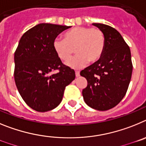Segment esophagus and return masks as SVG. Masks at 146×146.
<instances>
[{
	"mask_svg": "<svg viewBox=\"0 0 146 146\" xmlns=\"http://www.w3.org/2000/svg\"><path fill=\"white\" fill-rule=\"evenodd\" d=\"M75 75H76V77H79V76H80V72H79V71H76Z\"/></svg>",
	"mask_w": 146,
	"mask_h": 146,
	"instance_id": "obj_1",
	"label": "esophagus"
}]
</instances>
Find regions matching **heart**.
I'll return each instance as SVG.
<instances>
[{
    "instance_id": "obj_1",
    "label": "heart",
    "mask_w": 146,
    "mask_h": 146,
    "mask_svg": "<svg viewBox=\"0 0 146 146\" xmlns=\"http://www.w3.org/2000/svg\"><path fill=\"white\" fill-rule=\"evenodd\" d=\"M104 47V33L95 27H75L64 34V38H56L53 41L54 50L63 61H68L75 50L77 55L67 64L74 69L83 66L87 61H97L102 55Z\"/></svg>"
}]
</instances>
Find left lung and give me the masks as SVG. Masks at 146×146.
<instances>
[{
	"label": "left lung",
	"instance_id": "obj_1",
	"mask_svg": "<svg viewBox=\"0 0 146 146\" xmlns=\"http://www.w3.org/2000/svg\"><path fill=\"white\" fill-rule=\"evenodd\" d=\"M103 31L105 47L101 58L80 72L87 87L82 90L84 101L97 110H108L123 99L132 74L129 47L119 32L102 23H93Z\"/></svg>",
	"mask_w": 146,
	"mask_h": 146
}]
</instances>
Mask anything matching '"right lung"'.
<instances>
[{
	"instance_id": "1",
	"label": "right lung",
	"mask_w": 146,
	"mask_h": 146,
	"mask_svg": "<svg viewBox=\"0 0 146 146\" xmlns=\"http://www.w3.org/2000/svg\"><path fill=\"white\" fill-rule=\"evenodd\" d=\"M69 28L38 24L23 35L15 50V84L23 100L34 110L47 112L56 108L66 87L75 78V72L62 63L53 48L54 40Z\"/></svg>"
}]
</instances>
